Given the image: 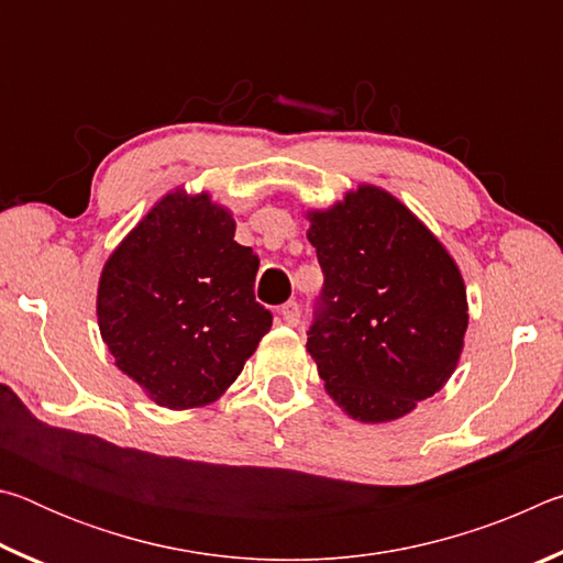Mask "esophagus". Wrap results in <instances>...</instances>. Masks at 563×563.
Listing matches in <instances>:
<instances>
[{"mask_svg":"<svg viewBox=\"0 0 563 563\" xmlns=\"http://www.w3.org/2000/svg\"><path fill=\"white\" fill-rule=\"evenodd\" d=\"M280 316L285 320V325H290V328H298L300 325V308H298V302H285L283 308H280Z\"/></svg>","mask_w":563,"mask_h":563,"instance_id":"34e87169","label":"esophagus"}]
</instances>
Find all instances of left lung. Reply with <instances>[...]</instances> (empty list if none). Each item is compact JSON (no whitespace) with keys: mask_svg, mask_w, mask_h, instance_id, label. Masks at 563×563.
Wrapping results in <instances>:
<instances>
[{"mask_svg":"<svg viewBox=\"0 0 563 563\" xmlns=\"http://www.w3.org/2000/svg\"><path fill=\"white\" fill-rule=\"evenodd\" d=\"M305 218L325 275L308 352L328 395L367 424L409 415L440 393L464 350L470 305L460 265L373 184Z\"/></svg>","mask_w":563,"mask_h":563,"instance_id":"left-lung-1","label":"left lung"}]
</instances>
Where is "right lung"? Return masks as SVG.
I'll return each instance as SVG.
<instances>
[{
	"label": "right lung",
	"mask_w": 563,
	"mask_h": 563,
	"mask_svg": "<svg viewBox=\"0 0 563 563\" xmlns=\"http://www.w3.org/2000/svg\"><path fill=\"white\" fill-rule=\"evenodd\" d=\"M211 194L168 190L103 263L97 318L123 375L168 409L216 402L273 325L258 255Z\"/></svg>",
	"instance_id": "1"
}]
</instances>
